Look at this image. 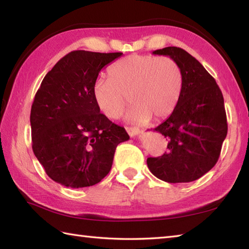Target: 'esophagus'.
I'll return each instance as SVG.
<instances>
[{"label":"esophagus","mask_w":249,"mask_h":249,"mask_svg":"<svg viewBox=\"0 0 249 249\" xmlns=\"http://www.w3.org/2000/svg\"><path fill=\"white\" fill-rule=\"evenodd\" d=\"M125 130H126V132H128V134L130 135L131 138L137 137V135H139L140 132H141L140 129H138V128H132V126H126Z\"/></svg>","instance_id":"1"}]
</instances>
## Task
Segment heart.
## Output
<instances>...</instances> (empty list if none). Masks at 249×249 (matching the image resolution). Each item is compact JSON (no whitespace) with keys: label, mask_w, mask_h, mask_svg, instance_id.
<instances>
[{"label":"heart","mask_w":249,"mask_h":249,"mask_svg":"<svg viewBox=\"0 0 249 249\" xmlns=\"http://www.w3.org/2000/svg\"><path fill=\"white\" fill-rule=\"evenodd\" d=\"M108 80L98 79L92 87L96 107L109 119L119 118L126 105L129 123L146 124L151 118L161 120L176 109L183 88L179 65L169 57L130 55L108 68Z\"/></svg>","instance_id":"b5f03b06"}]
</instances>
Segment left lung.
<instances>
[{
    "label": "left lung",
    "mask_w": 249,
    "mask_h": 249,
    "mask_svg": "<svg viewBox=\"0 0 249 249\" xmlns=\"http://www.w3.org/2000/svg\"><path fill=\"white\" fill-rule=\"evenodd\" d=\"M153 54L169 56L179 65L183 88L176 109L154 129L168 139V151L147 158V167L168 183L195 181L215 165L227 137L222 92L203 65L183 49L168 46Z\"/></svg>",
    "instance_id": "obj_1"
}]
</instances>
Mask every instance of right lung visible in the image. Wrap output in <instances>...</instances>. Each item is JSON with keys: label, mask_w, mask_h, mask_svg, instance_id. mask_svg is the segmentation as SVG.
<instances>
[{"label": "right lung", "mask_w": 249, "mask_h": 249, "mask_svg": "<svg viewBox=\"0 0 249 249\" xmlns=\"http://www.w3.org/2000/svg\"><path fill=\"white\" fill-rule=\"evenodd\" d=\"M123 53L73 51L46 73L31 107L32 149L52 180L72 189L108 175L123 126L101 114L92 87L101 70Z\"/></svg>", "instance_id": "1"}]
</instances>
